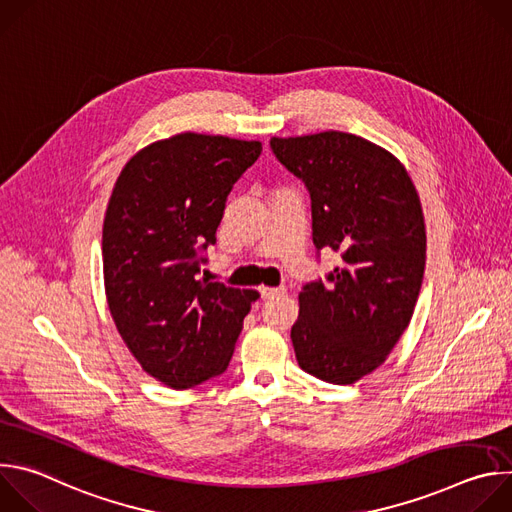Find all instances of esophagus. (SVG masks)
Masks as SVG:
<instances>
[{"mask_svg": "<svg viewBox=\"0 0 512 512\" xmlns=\"http://www.w3.org/2000/svg\"><path fill=\"white\" fill-rule=\"evenodd\" d=\"M259 294H261L263 300H273V298H277V296L283 294V289H281V287H261Z\"/></svg>", "mask_w": 512, "mask_h": 512, "instance_id": "obj_1", "label": "esophagus"}]
</instances>
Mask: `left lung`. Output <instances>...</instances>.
Returning <instances> with one entry per match:
<instances>
[{"instance_id":"1","label":"left lung","mask_w":512,"mask_h":512,"mask_svg":"<svg viewBox=\"0 0 512 512\" xmlns=\"http://www.w3.org/2000/svg\"><path fill=\"white\" fill-rule=\"evenodd\" d=\"M275 158L312 198V239L340 265L300 291L291 326L302 371L352 385L385 362L411 322L425 269V221L405 166L344 131L273 137Z\"/></svg>"}]
</instances>
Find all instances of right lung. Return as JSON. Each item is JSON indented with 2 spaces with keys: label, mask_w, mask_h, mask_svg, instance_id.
Here are the masks:
<instances>
[{
  "label": "right lung",
  "mask_w": 512,
  "mask_h": 512,
  "mask_svg": "<svg viewBox=\"0 0 512 512\" xmlns=\"http://www.w3.org/2000/svg\"><path fill=\"white\" fill-rule=\"evenodd\" d=\"M261 141L178 133L121 170L103 223V277L113 322L141 369L172 389L227 371L259 298L200 277L233 184Z\"/></svg>",
  "instance_id": "1"
}]
</instances>
